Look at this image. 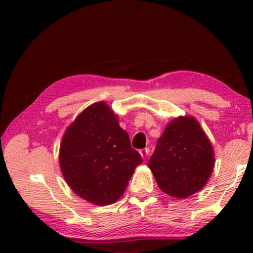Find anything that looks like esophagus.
<instances>
[{
  "label": "esophagus",
  "mask_w": 253,
  "mask_h": 253,
  "mask_svg": "<svg viewBox=\"0 0 253 253\" xmlns=\"http://www.w3.org/2000/svg\"><path fill=\"white\" fill-rule=\"evenodd\" d=\"M140 155L143 157L144 159H146L148 157V154H150V148L146 147V148H143V150H140Z\"/></svg>",
  "instance_id": "esophagus-1"
}]
</instances>
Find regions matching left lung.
Here are the masks:
<instances>
[{
    "label": "left lung",
    "instance_id": "left-lung-1",
    "mask_svg": "<svg viewBox=\"0 0 253 253\" xmlns=\"http://www.w3.org/2000/svg\"><path fill=\"white\" fill-rule=\"evenodd\" d=\"M148 167L162 191L186 198L209 181L214 167L213 147L193 117H178L158 139Z\"/></svg>",
    "mask_w": 253,
    "mask_h": 253
}]
</instances>
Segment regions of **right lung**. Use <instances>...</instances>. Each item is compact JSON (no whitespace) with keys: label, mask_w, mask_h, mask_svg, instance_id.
Returning <instances> with one entry per match:
<instances>
[{"label":"right lung","mask_w":253,"mask_h":253,"mask_svg":"<svg viewBox=\"0 0 253 253\" xmlns=\"http://www.w3.org/2000/svg\"><path fill=\"white\" fill-rule=\"evenodd\" d=\"M141 155L105 102L93 103L62 139L60 166L65 181L83 199L109 205L124 193Z\"/></svg>","instance_id":"obj_1"}]
</instances>
